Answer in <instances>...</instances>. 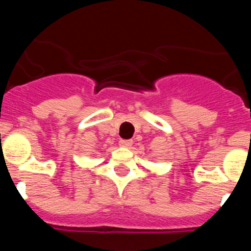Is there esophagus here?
I'll return each instance as SVG.
<instances>
[{"label":"esophagus","mask_w":251,"mask_h":251,"mask_svg":"<svg viewBox=\"0 0 251 251\" xmlns=\"http://www.w3.org/2000/svg\"><path fill=\"white\" fill-rule=\"evenodd\" d=\"M133 143L132 139H121L119 141V145L122 146V147H130Z\"/></svg>","instance_id":"esophagus-1"}]
</instances>
